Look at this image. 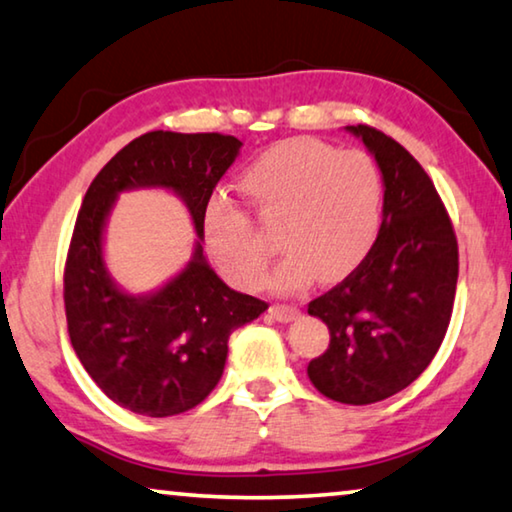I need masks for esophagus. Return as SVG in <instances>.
Returning a JSON list of instances; mask_svg holds the SVG:
<instances>
[{"label": "esophagus", "instance_id": "esophagus-1", "mask_svg": "<svg viewBox=\"0 0 512 512\" xmlns=\"http://www.w3.org/2000/svg\"><path fill=\"white\" fill-rule=\"evenodd\" d=\"M269 315L280 324H289L299 317V308H294V305H285V303H273L269 308Z\"/></svg>", "mask_w": 512, "mask_h": 512}]
</instances>
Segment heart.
Listing matches in <instances>:
<instances>
[{
  "mask_svg": "<svg viewBox=\"0 0 512 512\" xmlns=\"http://www.w3.org/2000/svg\"><path fill=\"white\" fill-rule=\"evenodd\" d=\"M243 188L264 220H278L285 250L271 276L280 292L335 282L365 262L381 227L384 188L377 165L361 151H340L317 140H285L246 167ZM202 241L227 280L257 287L269 246L259 239L248 211L223 193L202 209Z\"/></svg>",
  "mask_w": 512,
  "mask_h": 512,
  "instance_id": "1",
  "label": "heart"
}]
</instances>
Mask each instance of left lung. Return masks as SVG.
<instances>
[{
    "label": "left lung",
    "mask_w": 512,
    "mask_h": 512,
    "mask_svg": "<svg viewBox=\"0 0 512 512\" xmlns=\"http://www.w3.org/2000/svg\"><path fill=\"white\" fill-rule=\"evenodd\" d=\"M345 131L381 172V227L365 262L308 303L331 333L308 377L335 402L372 404L407 388L439 352L455 301L457 241L434 183L402 144L370 126Z\"/></svg>",
    "instance_id": "8db88e82"
}]
</instances>
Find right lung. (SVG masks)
Segmentation results:
<instances>
[{
    "mask_svg": "<svg viewBox=\"0 0 512 512\" xmlns=\"http://www.w3.org/2000/svg\"><path fill=\"white\" fill-rule=\"evenodd\" d=\"M241 147L220 133L135 137L96 174L82 200L64 273L68 335L98 388L133 414L165 418L197 407L223 377L232 331L269 308L227 287L202 248V209ZM142 187L177 194L198 239L177 277L131 295L104 264V230L116 197Z\"/></svg>",
    "mask_w": 512,
    "mask_h": 512,
    "instance_id": "obj_1",
    "label": "right lung"
}]
</instances>
